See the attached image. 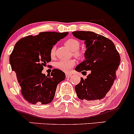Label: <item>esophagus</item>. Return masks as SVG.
<instances>
[{
	"instance_id": "34e87169",
	"label": "esophagus",
	"mask_w": 134,
	"mask_h": 134,
	"mask_svg": "<svg viewBox=\"0 0 134 134\" xmlns=\"http://www.w3.org/2000/svg\"><path fill=\"white\" fill-rule=\"evenodd\" d=\"M71 76V74H66V78H70Z\"/></svg>"
}]
</instances>
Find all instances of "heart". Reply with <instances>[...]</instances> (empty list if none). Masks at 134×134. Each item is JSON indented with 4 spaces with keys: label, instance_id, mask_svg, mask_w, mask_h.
Instances as JSON below:
<instances>
[{
    "label": "heart",
    "instance_id": "b5f03b06",
    "mask_svg": "<svg viewBox=\"0 0 134 134\" xmlns=\"http://www.w3.org/2000/svg\"><path fill=\"white\" fill-rule=\"evenodd\" d=\"M65 45L70 50L74 51V55L77 57H81L82 54L80 52L77 51L80 46V42L75 38H69L65 42ZM50 56L52 58H53L55 56V47L51 49ZM75 61L74 59L70 60H59L56 63L55 67L59 70L64 72H68L71 70V68L75 65Z\"/></svg>",
    "mask_w": 134,
    "mask_h": 134
}]
</instances>
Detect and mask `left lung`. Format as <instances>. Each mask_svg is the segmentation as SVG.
<instances>
[{"mask_svg":"<svg viewBox=\"0 0 134 134\" xmlns=\"http://www.w3.org/2000/svg\"><path fill=\"white\" fill-rule=\"evenodd\" d=\"M78 39L85 41V60L75 68V71L90 74L75 87L77 97L86 103L104 99L116 78L115 72L121 61L119 53L111 40L93 31L72 32Z\"/></svg>","mask_w":134,"mask_h":134,"instance_id":"1","label":"left lung"}]
</instances>
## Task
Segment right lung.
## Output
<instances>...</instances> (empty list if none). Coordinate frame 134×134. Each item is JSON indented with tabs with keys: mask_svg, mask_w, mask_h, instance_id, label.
Listing matches in <instances>:
<instances>
[{
	"mask_svg": "<svg viewBox=\"0 0 134 134\" xmlns=\"http://www.w3.org/2000/svg\"><path fill=\"white\" fill-rule=\"evenodd\" d=\"M68 32L45 31L19 40L9 57L24 99L32 104H46L53 100L58 84L66 78L63 71L53 69L46 76L43 66L51 61L50 51Z\"/></svg>",
	"mask_w": 134,
	"mask_h": 134,
	"instance_id": "1",
	"label": "right lung"
}]
</instances>
